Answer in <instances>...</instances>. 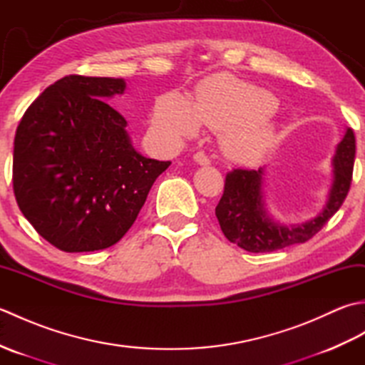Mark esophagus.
<instances>
[{"mask_svg":"<svg viewBox=\"0 0 365 365\" xmlns=\"http://www.w3.org/2000/svg\"><path fill=\"white\" fill-rule=\"evenodd\" d=\"M192 158H195V161L197 163V165H202V166L210 165V160H208V157H207L204 152H196L195 157H192Z\"/></svg>","mask_w":365,"mask_h":365,"instance_id":"34e87169","label":"esophagus"}]
</instances>
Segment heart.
<instances>
[{"mask_svg": "<svg viewBox=\"0 0 365 365\" xmlns=\"http://www.w3.org/2000/svg\"><path fill=\"white\" fill-rule=\"evenodd\" d=\"M276 106L271 92L220 73L200 84L192 103L175 92L163 96L155 105L152 122L169 138L195 135L202 123L220 131L221 147L229 158L251 161L274 143Z\"/></svg>", "mask_w": 365, "mask_h": 365, "instance_id": "obj_1", "label": "heart"}]
</instances>
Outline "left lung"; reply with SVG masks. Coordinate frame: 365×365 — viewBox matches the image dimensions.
I'll use <instances>...</instances> for the list:
<instances>
[{
	"label": "left lung",
	"instance_id": "1",
	"mask_svg": "<svg viewBox=\"0 0 365 365\" xmlns=\"http://www.w3.org/2000/svg\"><path fill=\"white\" fill-rule=\"evenodd\" d=\"M356 141L351 128L339 143L332 157V185L323 210L309 220L293 226L276 221L263 200V180L267 166L254 169H234L227 173L224 192L215 215L222 234L247 252H273L287 246L304 243L327 224L350 191Z\"/></svg>",
	"mask_w": 365,
	"mask_h": 365
}]
</instances>
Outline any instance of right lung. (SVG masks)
<instances>
[{
	"mask_svg": "<svg viewBox=\"0 0 365 365\" xmlns=\"http://www.w3.org/2000/svg\"><path fill=\"white\" fill-rule=\"evenodd\" d=\"M122 78L68 75L23 114L14 139V195L37 234L66 252L115 245L170 161L135 150L127 120L105 102Z\"/></svg>",
	"mask_w": 365,
	"mask_h": 365,
	"instance_id": "add662e5",
	"label": "right lung"
}]
</instances>
